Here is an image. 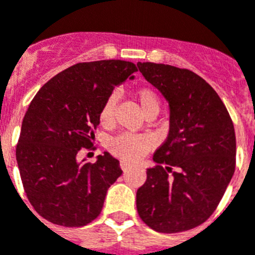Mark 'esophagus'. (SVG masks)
Wrapping results in <instances>:
<instances>
[{"label": "esophagus", "mask_w": 255, "mask_h": 255, "mask_svg": "<svg viewBox=\"0 0 255 255\" xmlns=\"http://www.w3.org/2000/svg\"><path fill=\"white\" fill-rule=\"evenodd\" d=\"M120 167L123 168V170H126V169H129V168H131L132 164L128 163L126 160H121V161H120Z\"/></svg>", "instance_id": "34e87169"}]
</instances>
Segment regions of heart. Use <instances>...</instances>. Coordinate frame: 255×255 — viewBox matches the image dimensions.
<instances>
[{
	"instance_id": "1",
	"label": "heart",
	"mask_w": 255,
	"mask_h": 255,
	"mask_svg": "<svg viewBox=\"0 0 255 255\" xmlns=\"http://www.w3.org/2000/svg\"><path fill=\"white\" fill-rule=\"evenodd\" d=\"M135 98L139 103L143 113L148 116L150 113H159L160 109V99L152 88L142 87L138 88L135 92ZM119 102L117 92H112L103 103L100 112H99V121L104 128H112L115 124L116 105ZM153 140L151 136L144 134H130L124 132L109 142V151L115 156L124 159V160L136 161L143 157L152 148Z\"/></svg>"
}]
</instances>
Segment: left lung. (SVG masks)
Instances as JSON below:
<instances>
[{
	"label": "left lung",
	"mask_w": 255,
	"mask_h": 255,
	"mask_svg": "<svg viewBox=\"0 0 255 255\" xmlns=\"http://www.w3.org/2000/svg\"><path fill=\"white\" fill-rule=\"evenodd\" d=\"M136 65L167 99L170 112L169 134L153 153L157 165L147 169L136 191V210L156 232H184L205 223L226 193L236 165L235 128L203 78L170 65Z\"/></svg>",
	"instance_id": "1"
}]
</instances>
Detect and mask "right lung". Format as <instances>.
I'll return each mask as SVG.
<instances>
[{
    "instance_id": "right-lung-1",
    "label": "right lung",
    "mask_w": 255,
    "mask_h": 255,
    "mask_svg": "<svg viewBox=\"0 0 255 255\" xmlns=\"http://www.w3.org/2000/svg\"><path fill=\"white\" fill-rule=\"evenodd\" d=\"M135 71L129 61L81 62L48 81L32 99L16 163L29 203L48 222L83 227L102 212L107 191L123 174L120 161L108 152L95 163L77 157L82 148L94 150L103 103Z\"/></svg>"
}]
</instances>
